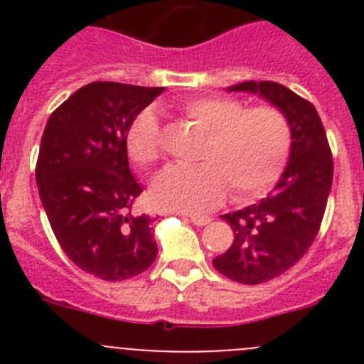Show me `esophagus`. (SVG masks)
Here are the masks:
<instances>
[{
  "mask_svg": "<svg viewBox=\"0 0 364 364\" xmlns=\"http://www.w3.org/2000/svg\"><path fill=\"white\" fill-rule=\"evenodd\" d=\"M188 217L195 226H205V224H210L211 222L210 217H198V215H188Z\"/></svg>",
  "mask_w": 364,
  "mask_h": 364,
  "instance_id": "obj_1",
  "label": "esophagus"
}]
</instances>
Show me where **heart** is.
<instances>
[{
    "instance_id": "heart-1",
    "label": "heart",
    "mask_w": 364,
    "mask_h": 364,
    "mask_svg": "<svg viewBox=\"0 0 364 364\" xmlns=\"http://www.w3.org/2000/svg\"><path fill=\"white\" fill-rule=\"evenodd\" d=\"M182 114L205 133L198 166H169L151 184L154 204L164 210L202 213L220 204L231 188L235 198H253L279 178L291 146L290 124L279 109L250 107L239 100H188ZM125 146L140 166L156 162L162 153L160 124L153 109L133 120Z\"/></svg>"
}]
</instances>
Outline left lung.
<instances>
[{"mask_svg":"<svg viewBox=\"0 0 364 364\" xmlns=\"http://www.w3.org/2000/svg\"><path fill=\"white\" fill-rule=\"evenodd\" d=\"M228 92L257 95L290 124V154L281 178L257 204L222 215L235 237L230 250L213 259L215 269L231 281L260 284L290 269L314 242L332 189V153L315 107L288 87L250 80Z\"/></svg>","mask_w":364,"mask_h":364,"instance_id":"left-lung-1","label":"left lung"}]
</instances>
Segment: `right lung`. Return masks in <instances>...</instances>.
I'll use <instances>...</instances> for the list:
<instances>
[{
	"instance_id": "obj_1",
	"label": "right lung",
	"mask_w": 364,
	"mask_h": 364,
	"mask_svg": "<svg viewBox=\"0 0 364 364\" xmlns=\"http://www.w3.org/2000/svg\"><path fill=\"white\" fill-rule=\"evenodd\" d=\"M164 87L92 82L50 114L41 136L36 182L65 255L104 281L146 272L159 247L156 218L136 215L142 186L129 167L125 138Z\"/></svg>"
}]
</instances>
